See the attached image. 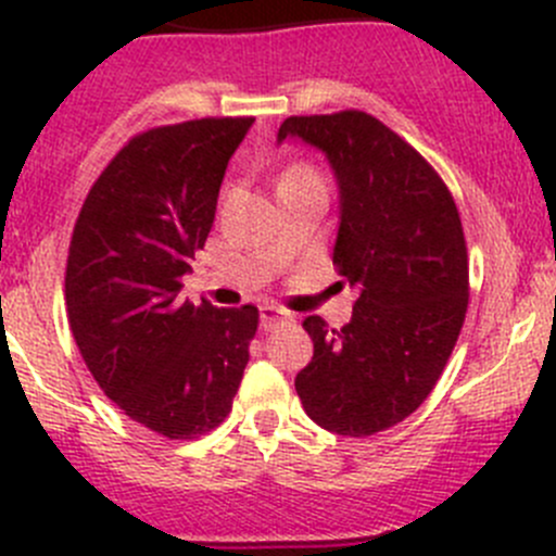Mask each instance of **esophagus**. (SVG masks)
<instances>
[{
  "label": "esophagus",
  "instance_id": "obj_1",
  "mask_svg": "<svg viewBox=\"0 0 556 556\" xmlns=\"http://www.w3.org/2000/svg\"><path fill=\"white\" fill-rule=\"evenodd\" d=\"M293 323V314L288 309H279V306H261V328L274 330L277 325Z\"/></svg>",
  "mask_w": 556,
  "mask_h": 556
}]
</instances>
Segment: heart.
Here are the masks:
<instances>
[{
    "mask_svg": "<svg viewBox=\"0 0 556 556\" xmlns=\"http://www.w3.org/2000/svg\"><path fill=\"white\" fill-rule=\"evenodd\" d=\"M306 174H314V172L306 169V166H293V169H288L282 174V182L285 179H293V177H306Z\"/></svg>",
    "mask_w": 556,
    "mask_h": 556,
    "instance_id": "1",
    "label": "heart"
}]
</instances>
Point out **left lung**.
Segmentation results:
<instances>
[{"mask_svg": "<svg viewBox=\"0 0 556 556\" xmlns=\"http://www.w3.org/2000/svg\"><path fill=\"white\" fill-rule=\"evenodd\" d=\"M325 153L339 185L333 263L357 288L341 330L306 317L309 366L295 377L306 414L339 435H374L430 395L468 309V252L444 179L366 112L288 117L277 142Z\"/></svg>", "mask_w": 556, "mask_h": 556, "instance_id": "1", "label": "left lung"}]
</instances>
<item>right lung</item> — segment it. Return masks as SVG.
<instances>
[{
    "instance_id": "obj_1",
    "label": "right lung",
    "mask_w": 556,
    "mask_h": 556,
    "mask_svg": "<svg viewBox=\"0 0 556 556\" xmlns=\"http://www.w3.org/2000/svg\"><path fill=\"white\" fill-rule=\"evenodd\" d=\"M255 117H201L134 137L99 174L66 257V314L88 371L123 414L166 439L231 412L257 309L179 301L212 231L226 166Z\"/></svg>"
}]
</instances>
